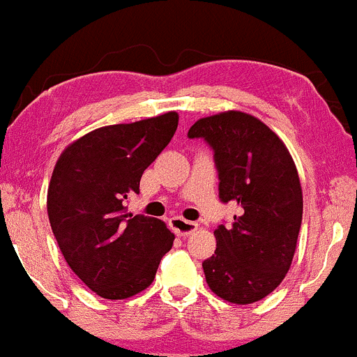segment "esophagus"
I'll use <instances>...</instances> for the list:
<instances>
[{
    "label": "esophagus",
    "mask_w": 357,
    "mask_h": 357,
    "mask_svg": "<svg viewBox=\"0 0 357 357\" xmlns=\"http://www.w3.org/2000/svg\"><path fill=\"white\" fill-rule=\"evenodd\" d=\"M169 225H171V229L178 236H190L192 232L197 231V224L195 222H188V220L181 218V216H174V218L169 220Z\"/></svg>",
    "instance_id": "obj_1"
}]
</instances>
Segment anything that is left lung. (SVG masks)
<instances>
[{"label": "left lung", "instance_id": "obj_1", "mask_svg": "<svg viewBox=\"0 0 357 357\" xmlns=\"http://www.w3.org/2000/svg\"><path fill=\"white\" fill-rule=\"evenodd\" d=\"M188 137L215 151L222 202L238 204L229 227L215 231V255L202 262L218 298L250 305L271 294L287 275L303 218L298 169L284 141L241 111L201 118Z\"/></svg>", "mask_w": 357, "mask_h": 357}]
</instances>
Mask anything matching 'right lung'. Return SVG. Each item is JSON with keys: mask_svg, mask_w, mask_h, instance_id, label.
<instances>
[{"mask_svg": "<svg viewBox=\"0 0 357 357\" xmlns=\"http://www.w3.org/2000/svg\"><path fill=\"white\" fill-rule=\"evenodd\" d=\"M171 111L135 123L96 128L70 142L47 190L51 229L66 264L105 299L139 294L155 280L174 243L162 220L126 213L146 169L178 128Z\"/></svg>", "mask_w": 357, "mask_h": 357, "instance_id": "right-lung-1", "label": "right lung"}]
</instances>
